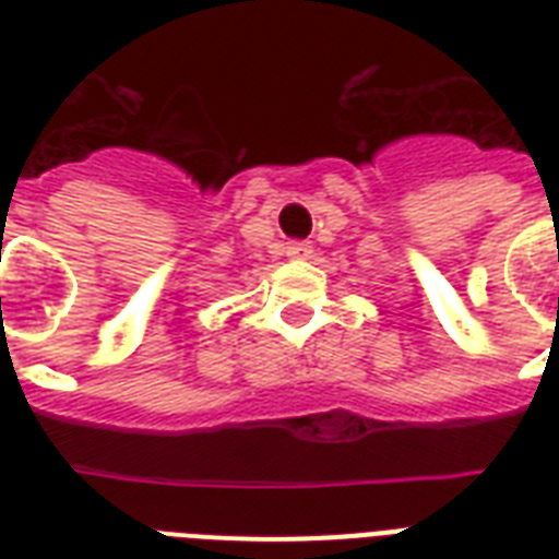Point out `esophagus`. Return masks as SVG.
<instances>
[{
  "label": "esophagus",
  "mask_w": 559,
  "mask_h": 559,
  "mask_svg": "<svg viewBox=\"0 0 559 559\" xmlns=\"http://www.w3.org/2000/svg\"><path fill=\"white\" fill-rule=\"evenodd\" d=\"M310 252H313V246L310 243H289L287 246L289 258H307Z\"/></svg>",
  "instance_id": "esophagus-1"
}]
</instances>
